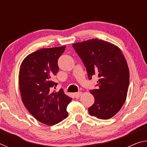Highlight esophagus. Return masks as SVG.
<instances>
[{"instance_id": "34e87169", "label": "esophagus", "mask_w": 147, "mask_h": 147, "mask_svg": "<svg viewBox=\"0 0 147 147\" xmlns=\"http://www.w3.org/2000/svg\"><path fill=\"white\" fill-rule=\"evenodd\" d=\"M74 95L76 98H78L82 95V92H78V93H74Z\"/></svg>"}]
</instances>
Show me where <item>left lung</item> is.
Instances as JSON below:
<instances>
[{
  "label": "left lung",
  "instance_id": "1",
  "mask_svg": "<svg viewBox=\"0 0 147 147\" xmlns=\"http://www.w3.org/2000/svg\"><path fill=\"white\" fill-rule=\"evenodd\" d=\"M73 48L84 65L89 80L98 76V88L90 90L94 103L88 108L90 115L108 119L123 106L129 86L127 61L117 46L98 39L74 43Z\"/></svg>",
  "mask_w": 147,
  "mask_h": 147
}]
</instances>
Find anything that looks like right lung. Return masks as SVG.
Returning a JSON list of instances; mask_svg holds the SVG:
<instances>
[{"label":"right lung","instance_id":"add662e5","mask_svg":"<svg viewBox=\"0 0 147 147\" xmlns=\"http://www.w3.org/2000/svg\"><path fill=\"white\" fill-rule=\"evenodd\" d=\"M65 49V46L38 50L27 56L19 69L23 103L37 120L49 126L67 117V106L72 100L63 89L51 91L58 84L52 78L59 71L58 60Z\"/></svg>","mask_w":147,"mask_h":147}]
</instances>
